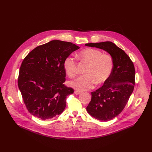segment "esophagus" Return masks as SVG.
Wrapping results in <instances>:
<instances>
[{"instance_id": "34e87169", "label": "esophagus", "mask_w": 152, "mask_h": 152, "mask_svg": "<svg viewBox=\"0 0 152 152\" xmlns=\"http://www.w3.org/2000/svg\"><path fill=\"white\" fill-rule=\"evenodd\" d=\"M74 93H75V94H79L80 93H81V92L80 91H76H76H74Z\"/></svg>"}]
</instances>
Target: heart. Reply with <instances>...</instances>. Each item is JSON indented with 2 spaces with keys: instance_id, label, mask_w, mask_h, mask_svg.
I'll return each mask as SVG.
<instances>
[{
  "instance_id": "obj_1",
  "label": "heart",
  "mask_w": 152,
  "mask_h": 152,
  "mask_svg": "<svg viewBox=\"0 0 152 152\" xmlns=\"http://www.w3.org/2000/svg\"><path fill=\"white\" fill-rule=\"evenodd\" d=\"M78 58L89 64L85 75L80 76L70 82V85L79 91L92 89L96 83L100 85L108 80L112 75L114 61L111 55L103 54L99 50L88 48L77 54ZM68 76L74 77L77 72V61L72 57H67L63 63Z\"/></svg>"
}]
</instances>
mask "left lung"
<instances>
[{"label":"left lung","mask_w":152,"mask_h":152,"mask_svg":"<svg viewBox=\"0 0 152 152\" xmlns=\"http://www.w3.org/2000/svg\"><path fill=\"white\" fill-rule=\"evenodd\" d=\"M85 46L102 49L113 59L111 76L101 88L91 92V101L86 107L88 113L94 118L109 121L121 113L133 91L134 64L124 50L111 42L91 43Z\"/></svg>","instance_id":"obj_1"}]
</instances>
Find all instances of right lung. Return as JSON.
<instances>
[{"label": "right lung", "mask_w": 152, "mask_h": 152, "mask_svg": "<svg viewBox=\"0 0 152 152\" xmlns=\"http://www.w3.org/2000/svg\"><path fill=\"white\" fill-rule=\"evenodd\" d=\"M80 48L68 42L52 40L32 50L22 61L18 87L29 112L42 120L64 110L66 97L73 89L64 85V59Z\"/></svg>", "instance_id": "add662e5"}]
</instances>
